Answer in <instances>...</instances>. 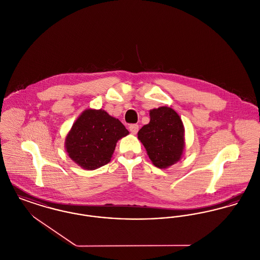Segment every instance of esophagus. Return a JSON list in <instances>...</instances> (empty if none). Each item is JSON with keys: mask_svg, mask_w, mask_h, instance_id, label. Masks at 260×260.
<instances>
[{"mask_svg": "<svg viewBox=\"0 0 260 260\" xmlns=\"http://www.w3.org/2000/svg\"><path fill=\"white\" fill-rule=\"evenodd\" d=\"M138 124H131L129 126H128V129H129V132L133 134V135H137L138 132Z\"/></svg>", "mask_w": 260, "mask_h": 260, "instance_id": "34e87169", "label": "esophagus"}]
</instances>
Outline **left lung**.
<instances>
[{"label":"left lung","instance_id":"left-lung-1","mask_svg":"<svg viewBox=\"0 0 260 260\" xmlns=\"http://www.w3.org/2000/svg\"><path fill=\"white\" fill-rule=\"evenodd\" d=\"M150 122L143 125L138 138L154 166L166 169L181 160L184 148V127L172 108L150 110Z\"/></svg>","mask_w":260,"mask_h":260}]
</instances>
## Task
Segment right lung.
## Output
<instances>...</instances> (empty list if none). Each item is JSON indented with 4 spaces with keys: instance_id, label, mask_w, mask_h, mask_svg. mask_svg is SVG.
I'll use <instances>...</instances> for the list:
<instances>
[{
    "instance_id": "add662e5",
    "label": "right lung",
    "mask_w": 260,
    "mask_h": 260,
    "mask_svg": "<svg viewBox=\"0 0 260 260\" xmlns=\"http://www.w3.org/2000/svg\"><path fill=\"white\" fill-rule=\"evenodd\" d=\"M129 133L106 111L87 109L74 122L66 138V151L78 166L95 170L108 164L119 139Z\"/></svg>"
}]
</instances>
